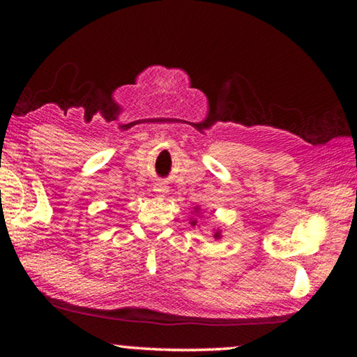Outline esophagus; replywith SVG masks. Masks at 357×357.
<instances>
[{
  "label": "esophagus",
  "instance_id": "esophagus-1",
  "mask_svg": "<svg viewBox=\"0 0 357 357\" xmlns=\"http://www.w3.org/2000/svg\"><path fill=\"white\" fill-rule=\"evenodd\" d=\"M154 190L159 192V193H165V192H167V185H164L162 183H157V184L154 185Z\"/></svg>",
  "mask_w": 357,
  "mask_h": 357
}]
</instances>
